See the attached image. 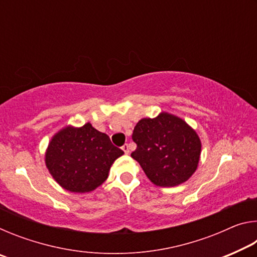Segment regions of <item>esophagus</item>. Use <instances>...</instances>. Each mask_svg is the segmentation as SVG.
I'll list each match as a JSON object with an SVG mask.
<instances>
[{
	"label": "esophagus",
	"mask_w": 257,
	"mask_h": 257,
	"mask_svg": "<svg viewBox=\"0 0 257 257\" xmlns=\"http://www.w3.org/2000/svg\"><path fill=\"white\" fill-rule=\"evenodd\" d=\"M121 149H122V151L124 152V154H129V145L128 144H124L122 147H121Z\"/></svg>",
	"instance_id": "obj_1"
}]
</instances>
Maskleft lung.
I'll list each match as a JSON object with an SVG mask.
<instances>
[{"mask_svg":"<svg viewBox=\"0 0 257 257\" xmlns=\"http://www.w3.org/2000/svg\"><path fill=\"white\" fill-rule=\"evenodd\" d=\"M133 141L137 149L132 158L156 186L180 185L197 170L202 142L179 116L161 112L155 118L141 119L134 128Z\"/></svg>","mask_w":257,"mask_h":257,"instance_id":"left-lung-1","label":"left lung"}]
</instances>
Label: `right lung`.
<instances>
[{
	"label": "right lung",
	"instance_id": "right-lung-1",
	"mask_svg": "<svg viewBox=\"0 0 257 257\" xmlns=\"http://www.w3.org/2000/svg\"><path fill=\"white\" fill-rule=\"evenodd\" d=\"M123 155L106 134L92 123L82 127L68 124L51 138L45 164L51 176L63 189L89 193L107 179L114 161Z\"/></svg>",
	"mask_w": 257,
	"mask_h": 257
}]
</instances>
